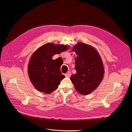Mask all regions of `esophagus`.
<instances>
[{
  "mask_svg": "<svg viewBox=\"0 0 132 132\" xmlns=\"http://www.w3.org/2000/svg\"><path fill=\"white\" fill-rule=\"evenodd\" d=\"M70 75H71L70 71H68L66 74H65V76L66 77H70Z\"/></svg>",
  "mask_w": 132,
  "mask_h": 132,
  "instance_id": "34e87169",
  "label": "esophagus"
}]
</instances>
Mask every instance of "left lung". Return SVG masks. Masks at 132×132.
Here are the masks:
<instances>
[{
    "mask_svg": "<svg viewBox=\"0 0 132 132\" xmlns=\"http://www.w3.org/2000/svg\"><path fill=\"white\" fill-rule=\"evenodd\" d=\"M77 55L75 69L77 73L70 77L75 89L81 95H88L97 88L104 74L101 57L94 47L83 43L73 47Z\"/></svg>",
    "mask_w": 132,
    "mask_h": 132,
    "instance_id": "left-lung-1",
    "label": "left lung"
}]
</instances>
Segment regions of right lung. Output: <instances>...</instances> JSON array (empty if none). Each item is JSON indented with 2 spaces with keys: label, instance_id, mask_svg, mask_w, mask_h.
<instances>
[{
  "label": "right lung",
  "instance_id": "right-lung-1",
  "mask_svg": "<svg viewBox=\"0 0 132 132\" xmlns=\"http://www.w3.org/2000/svg\"><path fill=\"white\" fill-rule=\"evenodd\" d=\"M68 49L64 45L47 43L36 51L29 61L28 74L31 82L38 91L50 94L56 89L65 78L59 68L61 65L53 60L54 55Z\"/></svg>",
  "mask_w": 132,
  "mask_h": 132
}]
</instances>
